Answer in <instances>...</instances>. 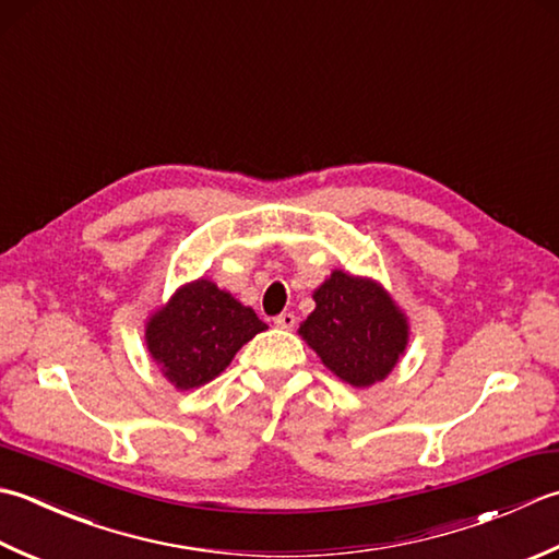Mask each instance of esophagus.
Listing matches in <instances>:
<instances>
[{"label": "esophagus", "instance_id": "1", "mask_svg": "<svg viewBox=\"0 0 559 559\" xmlns=\"http://www.w3.org/2000/svg\"><path fill=\"white\" fill-rule=\"evenodd\" d=\"M295 322H298V320H295L293 312H281L278 317H273V324H276L278 330H293Z\"/></svg>", "mask_w": 559, "mask_h": 559}]
</instances>
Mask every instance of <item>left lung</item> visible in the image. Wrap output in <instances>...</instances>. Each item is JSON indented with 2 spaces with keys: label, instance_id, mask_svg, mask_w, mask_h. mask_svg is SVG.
I'll list each match as a JSON object with an SVG mask.
<instances>
[{
  "label": "left lung",
  "instance_id": "8db88e82",
  "mask_svg": "<svg viewBox=\"0 0 559 559\" xmlns=\"http://www.w3.org/2000/svg\"><path fill=\"white\" fill-rule=\"evenodd\" d=\"M298 334L332 373L354 388L382 382L409 344V320L376 278L334 269L312 293Z\"/></svg>",
  "mask_w": 559,
  "mask_h": 559
}]
</instances>
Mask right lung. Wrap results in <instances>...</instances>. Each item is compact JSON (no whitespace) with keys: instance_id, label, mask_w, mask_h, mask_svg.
I'll list each match as a JSON object with an SVG mask.
<instances>
[{"instance_id":"add662e5","label":"right lung","mask_w":559,"mask_h":559,"mask_svg":"<svg viewBox=\"0 0 559 559\" xmlns=\"http://www.w3.org/2000/svg\"><path fill=\"white\" fill-rule=\"evenodd\" d=\"M269 326L249 305L195 278L147 317L145 344L159 373L177 390H193L217 378L249 338Z\"/></svg>"}]
</instances>
